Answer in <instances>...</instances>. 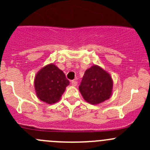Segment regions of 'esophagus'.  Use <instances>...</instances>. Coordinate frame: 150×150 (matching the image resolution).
Wrapping results in <instances>:
<instances>
[{
  "instance_id": "1",
  "label": "esophagus",
  "mask_w": 150,
  "mask_h": 150,
  "mask_svg": "<svg viewBox=\"0 0 150 150\" xmlns=\"http://www.w3.org/2000/svg\"><path fill=\"white\" fill-rule=\"evenodd\" d=\"M71 83H72V85L73 86H76L77 85H78V82H77V81H75V80H73V81H71Z\"/></svg>"
}]
</instances>
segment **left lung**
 I'll return each instance as SVG.
<instances>
[{"label":"left lung","mask_w":150,"mask_h":150,"mask_svg":"<svg viewBox=\"0 0 150 150\" xmlns=\"http://www.w3.org/2000/svg\"><path fill=\"white\" fill-rule=\"evenodd\" d=\"M113 81L110 74L98 65H93L85 72L79 91L85 101L99 104L112 94Z\"/></svg>","instance_id":"obj_1"}]
</instances>
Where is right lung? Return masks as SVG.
<instances>
[{"mask_svg":"<svg viewBox=\"0 0 150 150\" xmlns=\"http://www.w3.org/2000/svg\"><path fill=\"white\" fill-rule=\"evenodd\" d=\"M69 84V81L62 70L53 63L41 68L34 80L36 96L42 102L48 104L59 102Z\"/></svg>","mask_w":150,"mask_h":150,"instance_id":"1","label":"right lung"}]
</instances>
